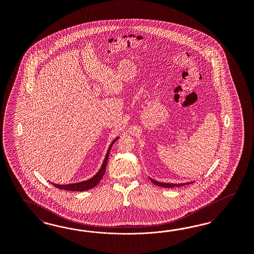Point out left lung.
<instances>
[{"mask_svg": "<svg viewBox=\"0 0 254 254\" xmlns=\"http://www.w3.org/2000/svg\"><path fill=\"white\" fill-rule=\"evenodd\" d=\"M151 182L155 185H158V186H161L164 188H172V187H180L182 185H190L191 183H188V184H179V185H174V184H165V183H159V182H156L153 179H150Z\"/></svg>", "mask_w": 254, "mask_h": 254, "instance_id": "left-lung-1", "label": "left lung"}]
</instances>
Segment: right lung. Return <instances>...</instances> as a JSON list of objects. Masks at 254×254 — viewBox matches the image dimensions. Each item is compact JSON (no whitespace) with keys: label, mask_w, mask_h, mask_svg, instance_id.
<instances>
[{"label":"right lung","mask_w":254,"mask_h":254,"mask_svg":"<svg viewBox=\"0 0 254 254\" xmlns=\"http://www.w3.org/2000/svg\"><path fill=\"white\" fill-rule=\"evenodd\" d=\"M117 138H116V139L112 142L111 146H110L109 150H108L107 154H106V156H105V159H104V161H103V164H102V166H101V168H100V171H99V172H98V173H97V174H96L92 179L87 180V181H85V182H82V183L72 184V185H55V184H52V183H51V184L54 185L55 187H57V188H59V189H62V190H67V191H77V192H83V191H86V190H89V189H91L93 187H95L96 185H98V184L100 183V180L102 179L103 175H104V173H105L110 150H111V148L113 146V144L115 143V141L117 140Z\"/></svg>","instance_id":"obj_1"}]
</instances>
